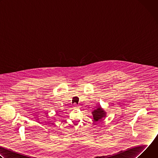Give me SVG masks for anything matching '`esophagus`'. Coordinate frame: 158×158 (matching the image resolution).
<instances>
[{"label": "esophagus", "mask_w": 158, "mask_h": 158, "mask_svg": "<svg viewBox=\"0 0 158 158\" xmlns=\"http://www.w3.org/2000/svg\"><path fill=\"white\" fill-rule=\"evenodd\" d=\"M79 106H78V105L77 104H76V103H74V104H73V107L74 108H77Z\"/></svg>", "instance_id": "1"}]
</instances>
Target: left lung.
<instances>
[{
	"instance_id": "obj_1",
	"label": "left lung",
	"mask_w": 158,
	"mask_h": 158,
	"mask_svg": "<svg viewBox=\"0 0 158 158\" xmlns=\"http://www.w3.org/2000/svg\"><path fill=\"white\" fill-rule=\"evenodd\" d=\"M93 118L95 121H98L102 119L104 117L106 116L105 111L101 109L100 106H99L96 109H95L93 112Z\"/></svg>"
}]
</instances>
